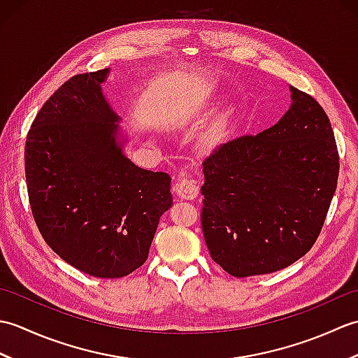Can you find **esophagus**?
Returning a JSON list of instances; mask_svg holds the SVG:
<instances>
[{"label": "esophagus", "instance_id": "esophagus-1", "mask_svg": "<svg viewBox=\"0 0 358 358\" xmlns=\"http://www.w3.org/2000/svg\"><path fill=\"white\" fill-rule=\"evenodd\" d=\"M173 192L183 200H195L200 194V187L195 180L183 177L177 180V183L173 186Z\"/></svg>", "mask_w": 358, "mask_h": 358}]
</instances>
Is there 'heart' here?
I'll return each instance as SVG.
<instances>
[{"label":"heart","instance_id":"heart-1","mask_svg":"<svg viewBox=\"0 0 358 358\" xmlns=\"http://www.w3.org/2000/svg\"><path fill=\"white\" fill-rule=\"evenodd\" d=\"M208 92H201L200 96H195L191 103H186L178 115L180 123H191V121L196 117V113L200 112L203 103L206 101ZM235 110L234 106H224L223 109H220L206 127L203 129L199 135V148L200 150L206 152V154H212V152H217L222 149L224 144L229 140L232 134V127L235 123Z\"/></svg>","mask_w":358,"mask_h":358}]
</instances>
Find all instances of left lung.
<instances>
[{"instance_id":"1","label":"left lung","mask_w":358,"mask_h":358,"mask_svg":"<svg viewBox=\"0 0 358 358\" xmlns=\"http://www.w3.org/2000/svg\"><path fill=\"white\" fill-rule=\"evenodd\" d=\"M291 106L258 135L226 143L203 163L201 227L212 260L234 277L287 268L313 248L338 178L322 106L289 86Z\"/></svg>"}]
</instances>
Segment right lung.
Returning <instances> with one entry per match:
<instances>
[{
  "mask_svg": "<svg viewBox=\"0 0 358 358\" xmlns=\"http://www.w3.org/2000/svg\"><path fill=\"white\" fill-rule=\"evenodd\" d=\"M110 69L75 75L36 113L24 159L30 208L44 241L98 278L126 277L148 260L171 177L136 166L104 95Z\"/></svg>",
  "mask_w": 358,
  "mask_h": 358,
  "instance_id": "add662e5",
  "label": "right lung"
}]
</instances>
